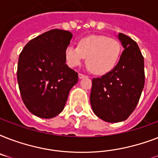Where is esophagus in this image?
<instances>
[{"mask_svg":"<svg viewBox=\"0 0 158 158\" xmlns=\"http://www.w3.org/2000/svg\"><path fill=\"white\" fill-rule=\"evenodd\" d=\"M87 75L84 74H82V73H79V79H84V78H87Z\"/></svg>","mask_w":158,"mask_h":158,"instance_id":"1","label":"esophagus"}]
</instances>
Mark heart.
<instances>
[{
    "instance_id": "b5f03b06",
    "label": "heart",
    "mask_w": 158,
    "mask_h": 158,
    "mask_svg": "<svg viewBox=\"0 0 158 158\" xmlns=\"http://www.w3.org/2000/svg\"><path fill=\"white\" fill-rule=\"evenodd\" d=\"M121 45L115 38L93 35L81 38L77 47L68 46L64 51L67 64L76 67L86 57L89 69L96 74H105L117 64L121 55Z\"/></svg>"
}]
</instances>
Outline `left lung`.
<instances>
[{
  "instance_id": "left-lung-1",
  "label": "left lung",
  "mask_w": 158,
  "mask_h": 158,
  "mask_svg": "<svg viewBox=\"0 0 158 158\" xmlns=\"http://www.w3.org/2000/svg\"><path fill=\"white\" fill-rule=\"evenodd\" d=\"M125 48L115 67L92 81L90 102L95 115L106 122L126 120L135 110L144 87V61L136 42L120 33Z\"/></svg>"
}]
</instances>
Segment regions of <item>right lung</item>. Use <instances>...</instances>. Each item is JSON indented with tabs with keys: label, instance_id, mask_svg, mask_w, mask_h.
<instances>
[{
	"label": "right lung",
	"instance_id": "obj_1",
	"mask_svg": "<svg viewBox=\"0 0 158 158\" xmlns=\"http://www.w3.org/2000/svg\"><path fill=\"white\" fill-rule=\"evenodd\" d=\"M72 33L52 29L33 38L19 54L17 80L21 98L29 111L50 119L61 112L78 73L68 67L64 56Z\"/></svg>",
	"mask_w": 158,
	"mask_h": 158
}]
</instances>
